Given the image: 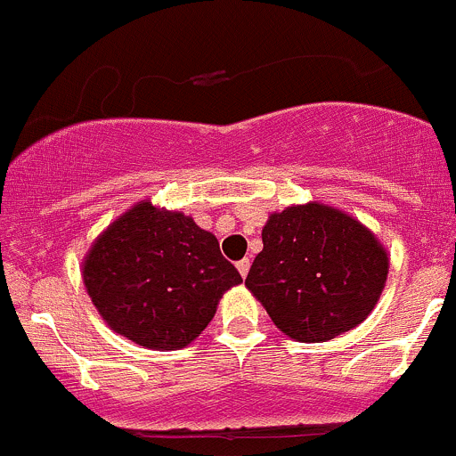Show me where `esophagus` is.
Segmentation results:
<instances>
[{"mask_svg":"<svg viewBox=\"0 0 456 456\" xmlns=\"http://www.w3.org/2000/svg\"><path fill=\"white\" fill-rule=\"evenodd\" d=\"M237 270H239V274H241V277H246L248 270H250V259L237 261Z\"/></svg>","mask_w":456,"mask_h":456,"instance_id":"34e87169","label":"esophagus"}]
</instances>
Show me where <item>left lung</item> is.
<instances>
[{
	"mask_svg": "<svg viewBox=\"0 0 456 456\" xmlns=\"http://www.w3.org/2000/svg\"><path fill=\"white\" fill-rule=\"evenodd\" d=\"M246 288L274 326L301 344L357 328L386 288V246L370 228L322 201L273 213Z\"/></svg>",
	"mask_w": 456,
	"mask_h": 456,
	"instance_id": "8db88e82",
	"label": "left lung"
}]
</instances>
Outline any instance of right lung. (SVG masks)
Here are the masks:
<instances>
[{
	"label": "right lung",
	"mask_w": 456,
	"mask_h": 456,
	"mask_svg": "<svg viewBox=\"0 0 456 456\" xmlns=\"http://www.w3.org/2000/svg\"><path fill=\"white\" fill-rule=\"evenodd\" d=\"M81 277L108 328L151 350L195 341L224 292L241 283L213 232L151 200L130 206L94 239Z\"/></svg>",
	"instance_id": "1"
}]
</instances>
